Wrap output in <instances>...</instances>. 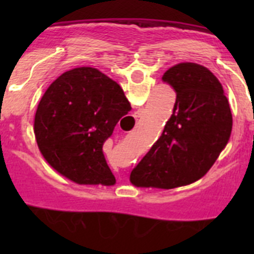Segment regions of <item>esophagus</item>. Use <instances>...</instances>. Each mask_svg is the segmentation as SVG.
Returning <instances> with one entry per match:
<instances>
[{"label": "esophagus", "instance_id": "1", "mask_svg": "<svg viewBox=\"0 0 254 254\" xmlns=\"http://www.w3.org/2000/svg\"><path fill=\"white\" fill-rule=\"evenodd\" d=\"M142 116V111H137L136 112V113H134V118H136V120H137V118H140V117Z\"/></svg>", "mask_w": 254, "mask_h": 254}]
</instances>
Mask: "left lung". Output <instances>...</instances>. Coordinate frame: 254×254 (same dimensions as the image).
Here are the masks:
<instances>
[{
  "label": "left lung",
  "instance_id": "1",
  "mask_svg": "<svg viewBox=\"0 0 254 254\" xmlns=\"http://www.w3.org/2000/svg\"><path fill=\"white\" fill-rule=\"evenodd\" d=\"M177 94L160 137L129 176L140 188L183 187L202 178L228 145L233 117L223 85L207 67L182 62L163 75Z\"/></svg>",
  "mask_w": 254,
  "mask_h": 254
}]
</instances>
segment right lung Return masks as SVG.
Wrapping results in <instances>:
<instances>
[{
    "label": "right lung",
    "instance_id": "add662e5",
    "mask_svg": "<svg viewBox=\"0 0 254 254\" xmlns=\"http://www.w3.org/2000/svg\"><path fill=\"white\" fill-rule=\"evenodd\" d=\"M129 111L122 87L102 71H66L38 104L34 134L39 151L56 172L77 185H116L103 143Z\"/></svg>",
    "mask_w": 254,
    "mask_h": 254
}]
</instances>
